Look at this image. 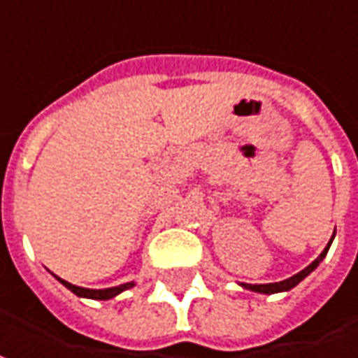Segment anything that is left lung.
<instances>
[{
	"instance_id": "left-lung-1",
	"label": "left lung",
	"mask_w": 358,
	"mask_h": 358,
	"mask_svg": "<svg viewBox=\"0 0 358 358\" xmlns=\"http://www.w3.org/2000/svg\"><path fill=\"white\" fill-rule=\"evenodd\" d=\"M331 241H334V238H331ZM331 241L327 243V248H325L322 253H320V257L315 259V261H312L310 265H308L306 268H302L300 273H296L294 277L287 278V280H280V282H268V285H241L243 288H248V290H253V292H261V294H275V292H287V290H290V288H294L300 282V280H304V278L314 271L322 261H324V257L327 255V250H329V245H331Z\"/></svg>"
}]
</instances>
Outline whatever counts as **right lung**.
Returning <instances> with one entry per match:
<instances>
[{"label":"right lung","instance_id":"obj_1","mask_svg":"<svg viewBox=\"0 0 358 358\" xmlns=\"http://www.w3.org/2000/svg\"><path fill=\"white\" fill-rule=\"evenodd\" d=\"M60 280L62 285L66 288H70L71 292L76 294V296H81V298H91V300H108V298H115L118 296L120 292H124L128 288L134 287V282H124V285H118V287H113V288H101V290H95V288H81V287H76V285H71L68 280H62L60 277H56Z\"/></svg>","mask_w":358,"mask_h":358}]
</instances>
